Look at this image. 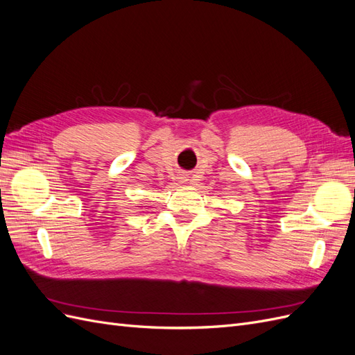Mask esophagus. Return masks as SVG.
<instances>
[{
    "label": "esophagus",
    "mask_w": 355,
    "mask_h": 355,
    "mask_svg": "<svg viewBox=\"0 0 355 355\" xmlns=\"http://www.w3.org/2000/svg\"><path fill=\"white\" fill-rule=\"evenodd\" d=\"M179 179H180V182H187V180H188V176H185V175H182V176L179 178Z\"/></svg>",
    "instance_id": "34e87169"
}]
</instances>
